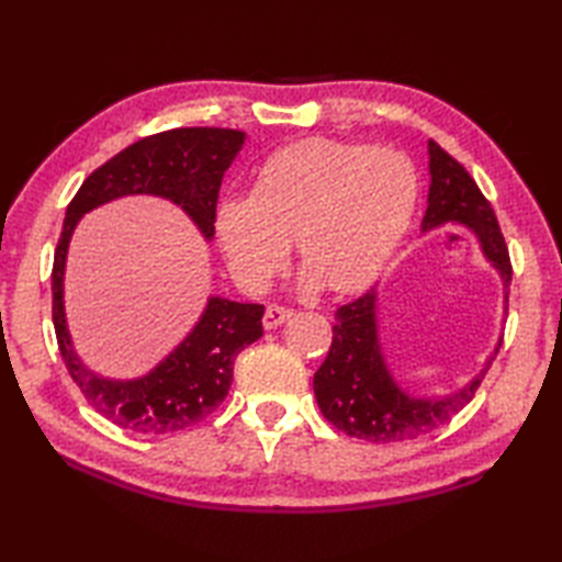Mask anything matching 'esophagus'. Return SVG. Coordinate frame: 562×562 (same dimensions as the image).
Here are the masks:
<instances>
[{
    "label": "esophagus",
    "mask_w": 562,
    "mask_h": 562,
    "mask_svg": "<svg viewBox=\"0 0 562 562\" xmlns=\"http://www.w3.org/2000/svg\"><path fill=\"white\" fill-rule=\"evenodd\" d=\"M293 315L291 307H283V305H269L267 313H265V329H277L279 324H283Z\"/></svg>",
    "instance_id": "34e87169"
}]
</instances>
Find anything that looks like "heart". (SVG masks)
<instances>
[{
	"label": "heart",
	"mask_w": 562,
	"mask_h": 562,
	"mask_svg": "<svg viewBox=\"0 0 562 562\" xmlns=\"http://www.w3.org/2000/svg\"><path fill=\"white\" fill-rule=\"evenodd\" d=\"M418 199L414 164L370 144L303 139L259 166L249 196L218 209L216 231L233 277L261 291L289 259L291 238L336 293L378 277L406 233Z\"/></svg>",
	"instance_id": "1"
}]
</instances>
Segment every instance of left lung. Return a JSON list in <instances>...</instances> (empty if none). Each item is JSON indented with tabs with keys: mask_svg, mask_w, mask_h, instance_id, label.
I'll list each match as a JSON object with an SVG mask.
<instances>
[{
	"mask_svg": "<svg viewBox=\"0 0 562 562\" xmlns=\"http://www.w3.org/2000/svg\"><path fill=\"white\" fill-rule=\"evenodd\" d=\"M428 154L430 192L423 231L442 226V223H461L476 233L483 255L501 271L507 307L513 265H509L507 245L491 202L481 194L467 168L440 144L430 139ZM375 303V291H368L334 313L336 322L331 327L329 353L315 372L313 382L317 404L322 416L351 438L375 445L416 440L440 428L471 402L493 358H488V366L464 390L442 398L411 396L398 390L386 370L378 339Z\"/></svg>",
	"mask_w": 562,
	"mask_h": 562,
	"instance_id": "obj_1",
	"label": "left lung"
}]
</instances>
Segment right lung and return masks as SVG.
<instances>
[{
  "label": "right lung",
  "instance_id": "add662e5",
  "mask_svg": "<svg viewBox=\"0 0 562 562\" xmlns=\"http://www.w3.org/2000/svg\"><path fill=\"white\" fill-rule=\"evenodd\" d=\"M243 142V132L221 127H180L144 136L95 168L67 206L53 265L57 346L86 402L124 430L142 435L176 432L214 414L231 390L235 356L265 334V305L209 297L204 315L190 336L148 375L127 382L98 378L74 353L61 303L71 233L86 211L112 199L156 194L182 206L204 238L211 240L223 172L238 156Z\"/></svg>",
  "mask_w": 562,
  "mask_h": 562
}]
</instances>
